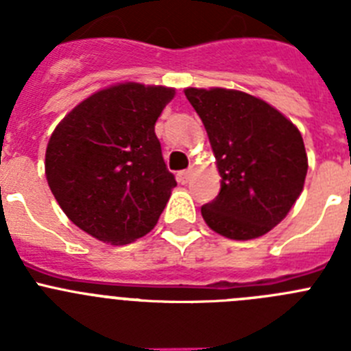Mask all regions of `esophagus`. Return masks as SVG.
Masks as SVG:
<instances>
[{
  "mask_svg": "<svg viewBox=\"0 0 351 351\" xmlns=\"http://www.w3.org/2000/svg\"><path fill=\"white\" fill-rule=\"evenodd\" d=\"M191 172H193V169H186V170H181V172L178 173V179H179V182H182V184H186V182L190 181V178H191Z\"/></svg>",
  "mask_w": 351,
  "mask_h": 351,
  "instance_id": "obj_1",
  "label": "esophagus"
}]
</instances>
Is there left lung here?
I'll list each match as a JSON object with an SVG mask.
<instances>
[{"instance_id":"left-lung-1","label":"left lung","mask_w":351,"mask_h":351,"mask_svg":"<svg viewBox=\"0 0 351 351\" xmlns=\"http://www.w3.org/2000/svg\"><path fill=\"white\" fill-rule=\"evenodd\" d=\"M209 135L221 190L202 206L214 232L235 241L267 234L299 198L308 173L300 132L274 107L234 89L184 91Z\"/></svg>"}]
</instances>
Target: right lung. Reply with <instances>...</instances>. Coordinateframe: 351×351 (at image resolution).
Masks as SVG:
<instances>
[{"instance_id":"right-lung-1","label":"right lung","mask_w":351,"mask_h":351,"mask_svg":"<svg viewBox=\"0 0 351 351\" xmlns=\"http://www.w3.org/2000/svg\"><path fill=\"white\" fill-rule=\"evenodd\" d=\"M176 91L126 82L95 93L56 126L45 176L61 209L98 241L128 244L153 230L178 182L154 125Z\"/></svg>"}]
</instances>
